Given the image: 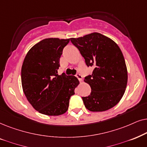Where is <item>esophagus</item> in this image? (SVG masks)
<instances>
[{
	"label": "esophagus",
	"instance_id": "34e87169",
	"mask_svg": "<svg viewBox=\"0 0 147 147\" xmlns=\"http://www.w3.org/2000/svg\"><path fill=\"white\" fill-rule=\"evenodd\" d=\"M75 76H76V77H77V79L79 80V81H80V82H81L82 81H83V77H82V75H81V74L77 73V75H76Z\"/></svg>",
	"mask_w": 147,
	"mask_h": 147
}]
</instances>
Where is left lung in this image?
Segmentation results:
<instances>
[{"instance_id": "left-lung-1", "label": "left lung", "mask_w": 147, "mask_h": 147, "mask_svg": "<svg viewBox=\"0 0 147 147\" xmlns=\"http://www.w3.org/2000/svg\"><path fill=\"white\" fill-rule=\"evenodd\" d=\"M70 41L79 49L87 66H93L92 75L84 81L91 92L83 97L88 110L104 111L118 104L124 95L128 82V71L120 48L114 41L94 32Z\"/></svg>"}]
</instances>
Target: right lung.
<instances>
[{
  "mask_svg": "<svg viewBox=\"0 0 147 147\" xmlns=\"http://www.w3.org/2000/svg\"><path fill=\"white\" fill-rule=\"evenodd\" d=\"M70 39L46 38L28 51L21 67V84L32 107L47 116L68 110L69 99L79 84L75 76L58 75L60 58Z\"/></svg>",
  "mask_w": 147,
  "mask_h": 147,
  "instance_id": "add662e5",
  "label": "right lung"
}]
</instances>
